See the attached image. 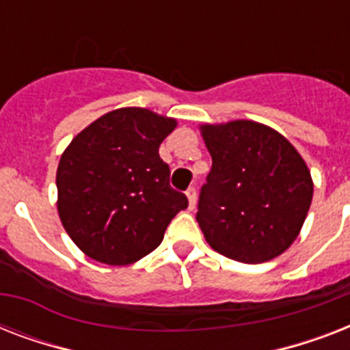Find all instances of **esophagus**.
I'll list each match as a JSON object with an SVG mask.
<instances>
[{"label": "esophagus", "mask_w": 350, "mask_h": 350, "mask_svg": "<svg viewBox=\"0 0 350 350\" xmlns=\"http://www.w3.org/2000/svg\"><path fill=\"white\" fill-rule=\"evenodd\" d=\"M185 194H187V200H189V208L192 211V208L196 207V189H194V187H191V189H189Z\"/></svg>", "instance_id": "34e87169"}]
</instances>
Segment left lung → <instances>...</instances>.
I'll return each instance as SVG.
<instances>
[{
    "label": "left lung",
    "mask_w": 350,
    "mask_h": 350,
    "mask_svg": "<svg viewBox=\"0 0 350 350\" xmlns=\"http://www.w3.org/2000/svg\"><path fill=\"white\" fill-rule=\"evenodd\" d=\"M213 169L196 219L216 252L241 263L274 260L298 238L312 178L287 137L252 120L200 125Z\"/></svg>",
    "instance_id": "obj_1"
}]
</instances>
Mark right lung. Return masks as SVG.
I'll return each instance as SVG.
<instances>
[{
  "mask_svg": "<svg viewBox=\"0 0 350 350\" xmlns=\"http://www.w3.org/2000/svg\"><path fill=\"white\" fill-rule=\"evenodd\" d=\"M174 118L123 107L85 126L63 150L56 172L57 214L79 250L105 265L150 254L170 219L187 208L170 189L158 148Z\"/></svg>",
  "mask_w": 350,
  "mask_h": 350,
  "instance_id": "obj_1",
  "label": "right lung"
}]
</instances>
